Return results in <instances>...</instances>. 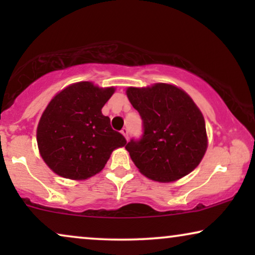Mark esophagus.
<instances>
[{
  "mask_svg": "<svg viewBox=\"0 0 255 255\" xmlns=\"http://www.w3.org/2000/svg\"><path fill=\"white\" fill-rule=\"evenodd\" d=\"M121 132H122V134H123L124 137H125V139H127V140H128V128H124Z\"/></svg>",
  "mask_w": 255,
  "mask_h": 255,
  "instance_id": "34e87169",
  "label": "esophagus"
}]
</instances>
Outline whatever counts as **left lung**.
<instances>
[{"instance_id":"left-lung-1","label":"left lung","mask_w":255,"mask_h":255,"mask_svg":"<svg viewBox=\"0 0 255 255\" xmlns=\"http://www.w3.org/2000/svg\"><path fill=\"white\" fill-rule=\"evenodd\" d=\"M132 106L142 120V135L125 146L142 175L172 182L196 168L208 147L204 117L191 97L168 83L128 87Z\"/></svg>"}]
</instances>
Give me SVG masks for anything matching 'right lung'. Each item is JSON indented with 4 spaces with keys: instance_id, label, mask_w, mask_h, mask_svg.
Masks as SVG:
<instances>
[{
    "instance_id": "add662e5",
    "label": "right lung",
    "mask_w": 255,
    "mask_h": 255,
    "mask_svg": "<svg viewBox=\"0 0 255 255\" xmlns=\"http://www.w3.org/2000/svg\"><path fill=\"white\" fill-rule=\"evenodd\" d=\"M115 93L82 81L57 94L41 115L37 144L41 158L55 174L86 180L104 168L114 149L123 147V134L111 128L102 108Z\"/></svg>"
}]
</instances>
